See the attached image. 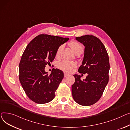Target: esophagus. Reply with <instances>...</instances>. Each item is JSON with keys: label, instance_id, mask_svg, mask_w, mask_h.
I'll return each mask as SVG.
<instances>
[{"label": "esophagus", "instance_id": "34e87169", "mask_svg": "<svg viewBox=\"0 0 130 130\" xmlns=\"http://www.w3.org/2000/svg\"><path fill=\"white\" fill-rule=\"evenodd\" d=\"M68 75H69V74H67V73H64V78L67 77Z\"/></svg>", "mask_w": 130, "mask_h": 130}]
</instances>
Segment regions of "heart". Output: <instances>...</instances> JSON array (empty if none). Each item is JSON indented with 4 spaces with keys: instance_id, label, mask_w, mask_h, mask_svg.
<instances>
[{
    "instance_id": "b5f03b06",
    "label": "heart",
    "mask_w": 130,
    "mask_h": 130,
    "mask_svg": "<svg viewBox=\"0 0 130 130\" xmlns=\"http://www.w3.org/2000/svg\"><path fill=\"white\" fill-rule=\"evenodd\" d=\"M69 47H70L72 51L76 55H80L81 53L83 52L84 49L82 45L79 42L75 41H71L69 43ZM62 49H63L62 45H61V46H60L58 48L56 53V57H58L60 56L61 52ZM77 64L75 62L68 61H66V60L62 61L59 62L57 64V67L59 69L67 72H70L72 71L73 69L77 67Z\"/></svg>"
}]
</instances>
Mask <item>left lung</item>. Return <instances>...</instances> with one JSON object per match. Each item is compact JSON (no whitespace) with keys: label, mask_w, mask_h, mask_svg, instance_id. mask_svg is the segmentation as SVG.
<instances>
[{"label":"left lung","mask_w":130,"mask_h":130,"mask_svg":"<svg viewBox=\"0 0 130 130\" xmlns=\"http://www.w3.org/2000/svg\"><path fill=\"white\" fill-rule=\"evenodd\" d=\"M75 39L85 47L82 65L78 71L88 75L82 81L80 75H73L75 82L72 86V94L77 103L89 106L99 100L109 82V56L104 44L94 36L77 37Z\"/></svg>","instance_id":"obj_1"}]
</instances>
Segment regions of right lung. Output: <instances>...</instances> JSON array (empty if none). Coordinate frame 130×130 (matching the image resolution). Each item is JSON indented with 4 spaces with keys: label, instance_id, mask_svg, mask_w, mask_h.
Here are the masks:
<instances>
[{
    "label": "right lung",
    "instance_id": "1",
    "mask_svg": "<svg viewBox=\"0 0 130 130\" xmlns=\"http://www.w3.org/2000/svg\"><path fill=\"white\" fill-rule=\"evenodd\" d=\"M69 38L49 35L36 37L27 45L19 65V81L28 97L36 103L52 101L63 78V72L54 69L50 75L44 70L54 60L56 51Z\"/></svg>",
    "mask_w": 130,
    "mask_h": 130
}]
</instances>
